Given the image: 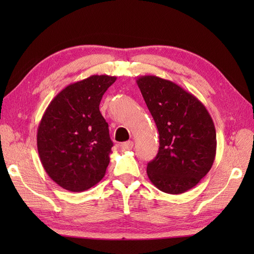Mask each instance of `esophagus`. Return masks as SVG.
<instances>
[{
  "mask_svg": "<svg viewBox=\"0 0 254 254\" xmlns=\"http://www.w3.org/2000/svg\"><path fill=\"white\" fill-rule=\"evenodd\" d=\"M120 147L123 150H130L133 147V142L132 141H127V142H124L120 144Z\"/></svg>",
  "mask_w": 254,
  "mask_h": 254,
  "instance_id": "34e87169",
  "label": "esophagus"
}]
</instances>
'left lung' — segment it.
I'll return each instance as SVG.
<instances>
[{"mask_svg":"<svg viewBox=\"0 0 254 254\" xmlns=\"http://www.w3.org/2000/svg\"><path fill=\"white\" fill-rule=\"evenodd\" d=\"M159 133V150L147 165L153 185L181 194L207 175L216 155V131L207 109L179 85L154 75L136 79Z\"/></svg>","mask_w":254,"mask_h":254,"instance_id":"obj_1","label":"left lung"}]
</instances>
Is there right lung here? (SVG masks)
<instances>
[{
  "mask_svg": "<svg viewBox=\"0 0 254 254\" xmlns=\"http://www.w3.org/2000/svg\"><path fill=\"white\" fill-rule=\"evenodd\" d=\"M116 76L91 75L62 89L48 106L37 132L46 172L57 185L83 192L105 177L113 143L99 105Z\"/></svg>",
  "mask_w": 254,
  "mask_h": 254,
  "instance_id": "obj_1",
  "label": "right lung"
}]
</instances>
